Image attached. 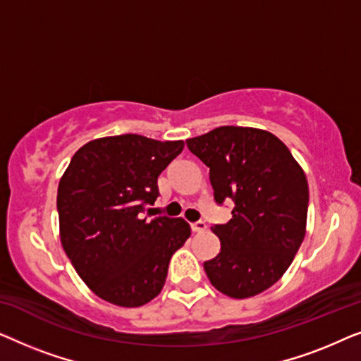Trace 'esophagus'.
I'll return each mask as SVG.
<instances>
[{"label":"esophagus","mask_w":361,"mask_h":361,"mask_svg":"<svg viewBox=\"0 0 361 361\" xmlns=\"http://www.w3.org/2000/svg\"><path fill=\"white\" fill-rule=\"evenodd\" d=\"M190 228L194 233H202L207 230V224L205 221H195V224H190Z\"/></svg>","instance_id":"obj_1"}]
</instances>
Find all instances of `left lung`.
<instances>
[{"label": "left lung", "mask_w": 361, "mask_h": 361, "mask_svg": "<svg viewBox=\"0 0 361 361\" xmlns=\"http://www.w3.org/2000/svg\"><path fill=\"white\" fill-rule=\"evenodd\" d=\"M187 147L210 169L215 200L235 202L231 219L212 226L220 251L204 263L207 278L231 299L258 295L283 278L305 236V172L278 136L259 128L220 126Z\"/></svg>", "instance_id": "1"}]
</instances>
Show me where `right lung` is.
I'll list each match as a JSON object with an SVG mask.
<instances>
[{"label": "right lung", "instance_id": "1", "mask_svg": "<svg viewBox=\"0 0 361 361\" xmlns=\"http://www.w3.org/2000/svg\"><path fill=\"white\" fill-rule=\"evenodd\" d=\"M184 141L140 135L88 141L57 189L61 243L83 283L106 302L140 307L164 288L171 256L190 236L184 219L142 216L157 177Z\"/></svg>", "mask_w": 361, "mask_h": 361}]
</instances>
